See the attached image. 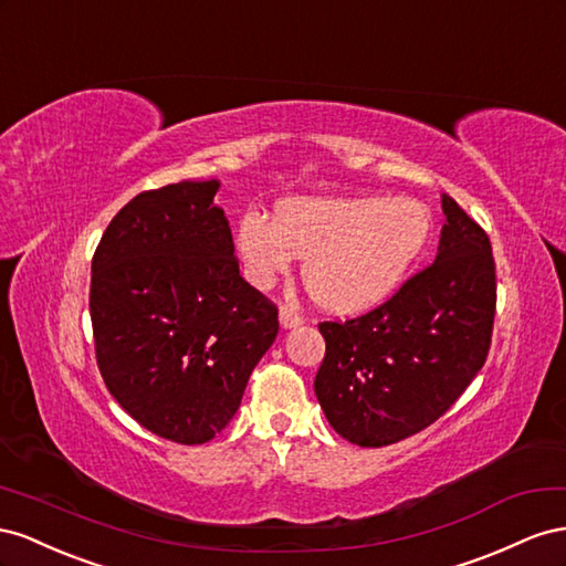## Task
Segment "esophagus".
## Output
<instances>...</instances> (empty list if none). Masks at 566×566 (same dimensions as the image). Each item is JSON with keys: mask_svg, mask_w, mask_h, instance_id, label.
<instances>
[{"mask_svg": "<svg viewBox=\"0 0 566 566\" xmlns=\"http://www.w3.org/2000/svg\"><path fill=\"white\" fill-rule=\"evenodd\" d=\"M303 325V317L298 313H294L292 308H282L280 311V327L282 329H294Z\"/></svg>", "mask_w": 566, "mask_h": 566, "instance_id": "34e87169", "label": "esophagus"}]
</instances>
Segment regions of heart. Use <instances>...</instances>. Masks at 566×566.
<instances>
[{
  "label": "heart",
  "instance_id": "obj_1",
  "mask_svg": "<svg viewBox=\"0 0 566 566\" xmlns=\"http://www.w3.org/2000/svg\"><path fill=\"white\" fill-rule=\"evenodd\" d=\"M431 230V211L412 197H296L277 203L274 220L247 211L234 244L251 284L270 286L298 255L319 308L355 315L396 292Z\"/></svg>",
  "mask_w": 566,
  "mask_h": 566
}]
</instances>
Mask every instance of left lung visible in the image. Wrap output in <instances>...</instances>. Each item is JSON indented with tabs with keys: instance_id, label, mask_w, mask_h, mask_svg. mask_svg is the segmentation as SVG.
<instances>
[{
	"instance_id": "left-lung-1",
	"label": "left lung",
	"mask_w": 566,
	"mask_h": 566,
	"mask_svg": "<svg viewBox=\"0 0 566 566\" xmlns=\"http://www.w3.org/2000/svg\"><path fill=\"white\" fill-rule=\"evenodd\" d=\"M439 251L373 313L322 322L319 408L363 448L398 443L436 422L486 363L495 315L489 234L443 193Z\"/></svg>"
}]
</instances>
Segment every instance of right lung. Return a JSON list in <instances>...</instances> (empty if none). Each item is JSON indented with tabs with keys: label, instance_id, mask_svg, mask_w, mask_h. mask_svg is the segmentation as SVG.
<instances>
[{
	"label": "right lung",
	"instance_id": "1",
	"mask_svg": "<svg viewBox=\"0 0 566 566\" xmlns=\"http://www.w3.org/2000/svg\"><path fill=\"white\" fill-rule=\"evenodd\" d=\"M218 180L142 191L92 258L96 365L118 406L182 446L211 441L272 346L277 308L239 274Z\"/></svg>",
	"mask_w": 566,
	"mask_h": 566
}]
</instances>
